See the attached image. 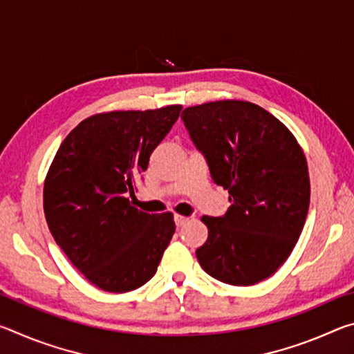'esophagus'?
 I'll list each match as a JSON object with an SVG mask.
<instances>
[{"label": "esophagus", "instance_id": "esophagus-1", "mask_svg": "<svg viewBox=\"0 0 354 354\" xmlns=\"http://www.w3.org/2000/svg\"><path fill=\"white\" fill-rule=\"evenodd\" d=\"M189 221V218L187 217H184V215H175V225L178 226V227H181V226H184L185 223H187Z\"/></svg>", "mask_w": 354, "mask_h": 354}]
</instances>
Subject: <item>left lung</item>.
I'll return each mask as SVG.
<instances>
[{
  "instance_id": "8db88e82",
  "label": "left lung",
  "mask_w": 354,
  "mask_h": 354,
  "mask_svg": "<svg viewBox=\"0 0 354 354\" xmlns=\"http://www.w3.org/2000/svg\"><path fill=\"white\" fill-rule=\"evenodd\" d=\"M181 118L231 203L221 217L201 218L209 236L195 253L200 266L231 286L267 279L290 256L306 221L303 149L277 117L248 101L187 107Z\"/></svg>"
}]
</instances>
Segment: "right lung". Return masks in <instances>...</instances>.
I'll use <instances>...</instances> for the list:
<instances>
[{"instance_id":"1","label":"right lung","mask_w":354,"mask_h":354,"mask_svg":"<svg viewBox=\"0 0 354 354\" xmlns=\"http://www.w3.org/2000/svg\"><path fill=\"white\" fill-rule=\"evenodd\" d=\"M181 109L175 104L82 120L48 171V227L77 270L106 292L123 293L148 283L175 234L170 212H142L129 196Z\"/></svg>"}]
</instances>
